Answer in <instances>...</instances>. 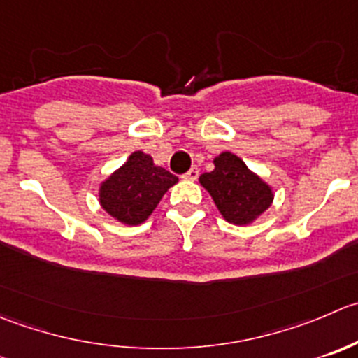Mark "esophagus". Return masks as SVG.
I'll list each match as a JSON object with an SVG mask.
<instances>
[{
    "mask_svg": "<svg viewBox=\"0 0 358 358\" xmlns=\"http://www.w3.org/2000/svg\"><path fill=\"white\" fill-rule=\"evenodd\" d=\"M197 176H199V169L194 166V168H190L189 171L183 175V180H189V182H194V180H197Z\"/></svg>",
    "mask_w": 358,
    "mask_h": 358,
    "instance_id": "obj_1",
    "label": "esophagus"
}]
</instances>
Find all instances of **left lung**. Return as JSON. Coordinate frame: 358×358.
I'll return each instance as SVG.
<instances>
[{"mask_svg":"<svg viewBox=\"0 0 358 358\" xmlns=\"http://www.w3.org/2000/svg\"><path fill=\"white\" fill-rule=\"evenodd\" d=\"M213 171L203 173L199 183L210 192L222 217L234 225H250L275 199L273 187L264 182L232 152L213 159Z\"/></svg>","mask_w":358,"mask_h":358,"instance_id":"8db88e82","label":"left lung"}]
</instances>
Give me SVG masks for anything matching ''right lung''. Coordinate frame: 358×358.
Wrapping results in <instances>:
<instances>
[{"label":"right lung","instance_id":"1","mask_svg":"<svg viewBox=\"0 0 358 358\" xmlns=\"http://www.w3.org/2000/svg\"><path fill=\"white\" fill-rule=\"evenodd\" d=\"M175 183H178L175 175L155 166L148 154L136 150L99 183V204L120 224L140 225Z\"/></svg>","mask_w":358,"mask_h":358}]
</instances>
